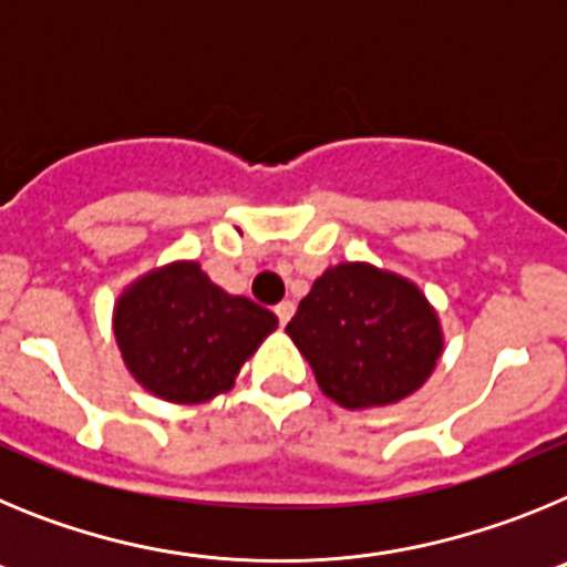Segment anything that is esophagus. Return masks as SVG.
<instances>
[{"label": "esophagus", "mask_w": 567, "mask_h": 567, "mask_svg": "<svg viewBox=\"0 0 567 567\" xmlns=\"http://www.w3.org/2000/svg\"><path fill=\"white\" fill-rule=\"evenodd\" d=\"M292 315H295V303H292V300H280L278 307H275V318H278L280 327H287Z\"/></svg>", "instance_id": "esophagus-1"}]
</instances>
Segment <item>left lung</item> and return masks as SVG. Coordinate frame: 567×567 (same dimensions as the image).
Instances as JSON below:
<instances>
[{"mask_svg": "<svg viewBox=\"0 0 567 567\" xmlns=\"http://www.w3.org/2000/svg\"><path fill=\"white\" fill-rule=\"evenodd\" d=\"M287 332L323 394L343 409L409 398L443 352L437 312L425 295L372 264L327 269L300 300Z\"/></svg>", "mask_w": 567, "mask_h": 567, "instance_id": "1", "label": "left lung"}]
</instances>
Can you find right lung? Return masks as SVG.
Instances as JSON below:
<instances>
[{
	"mask_svg": "<svg viewBox=\"0 0 567 567\" xmlns=\"http://www.w3.org/2000/svg\"><path fill=\"white\" fill-rule=\"evenodd\" d=\"M275 327L269 309L215 287L195 260L138 278L113 312L130 374L169 403H204L233 389L244 360Z\"/></svg>",
	"mask_w": 567,
	"mask_h": 567,
	"instance_id": "obj_1",
	"label": "right lung"
}]
</instances>
